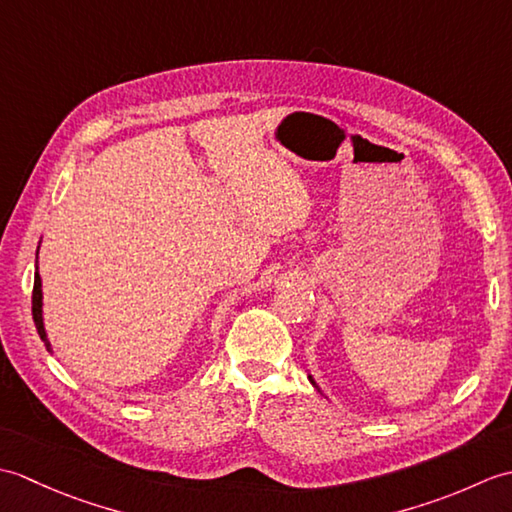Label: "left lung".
Instances as JSON below:
<instances>
[{
    "instance_id": "8db88e82",
    "label": "left lung",
    "mask_w": 512,
    "mask_h": 512,
    "mask_svg": "<svg viewBox=\"0 0 512 512\" xmlns=\"http://www.w3.org/2000/svg\"><path fill=\"white\" fill-rule=\"evenodd\" d=\"M308 378H310V383H312L314 387H317V383H314V378H312V376H308ZM317 389H319V387H317Z\"/></svg>"
}]
</instances>
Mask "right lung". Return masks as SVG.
<instances>
[{"mask_svg": "<svg viewBox=\"0 0 512 512\" xmlns=\"http://www.w3.org/2000/svg\"><path fill=\"white\" fill-rule=\"evenodd\" d=\"M37 255H39V248H37ZM32 319H35V325H37V332H39V336H41V341L46 343L48 352H52L50 341H48V334H46V328H43V292H41L39 268L35 270V286H32Z\"/></svg>", "mask_w": 512, "mask_h": 512, "instance_id": "add662e5", "label": "right lung"}]
</instances>
